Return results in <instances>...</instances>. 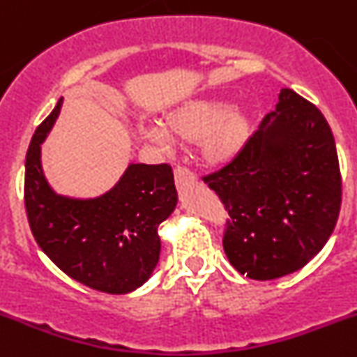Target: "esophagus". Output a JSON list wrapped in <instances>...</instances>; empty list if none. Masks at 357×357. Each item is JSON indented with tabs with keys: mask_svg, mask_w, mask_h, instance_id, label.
Listing matches in <instances>:
<instances>
[{
	"mask_svg": "<svg viewBox=\"0 0 357 357\" xmlns=\"http://www.w3.org/2000/svg\"><path fill=\"white\" fill-rule=\"evenodd\" d=\"M174 179H176V185L181 186V185H186V183H194L195 179H197V176L194 174L192 171H188L186 167H176L174 169Z\"/></svg>",
	"mask_w": 357,
	"mask_h": 357,
	"instance_id": "34e87169",
	"label": "esophagus"
}]
</instances>
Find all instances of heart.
<instances>
[{
    "label": "heart",
    "instance_id": "b5f03b06",
    "mask_svg": "<svg viewBox=\"0 0 357 357\" xmlns=\"http://www.w3.org/2000/svg\"><path fill=\"white\" fill-rule=\"evenodd\" d=\"M248 114L241 107H231L216 96H195L178 103L158 123H141L139 133L163 151H171L176 139L202 135V153L211 162H222L234 155L245 139Z\"/></svg>",
    "mask_w": 357,
    "mask_h": 357
}]
</instances>
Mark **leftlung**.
Here are the masks:
<instances>
[{"label":"left lung","mask_w":357,"mask_h":357,"mask_svg":"<svg viewBox=\"0 0 357 357\" xmlns=\"http://www.w3.org/2000/svg\"><path fill=\"white\" fill-rule=\"evenodd\" d=\"M229 211L224 250L236 271L275 280L319 254L342 202L338 155L328 121L292 89L227 167L204 178Z\"/></svg>","instance_id":"1"}]
</instances>
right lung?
<instances>
[{
  "label": "right lung",
  "mask_w": 357,
  "mask_h": 357,
  "mask_svg": "<svg viewBox=\"0 0 357 357\" xmlns=\"http://www.w3.org/2000/svg\"><path fill=\"white\" fill-rule=\"evenodd\" d=\"M35 130L26 155L24 204L42 252L79 284L126 294L148 282L160 259L158 227L178 204L172 169L128 163L111 190L96 197L58 194L42 167V142L61 111Z\"/></svg>",
  "instance_id": "add662e5"
}]
</instances>
